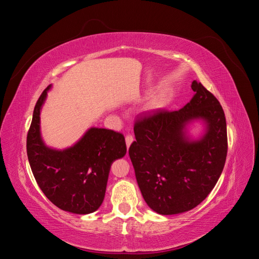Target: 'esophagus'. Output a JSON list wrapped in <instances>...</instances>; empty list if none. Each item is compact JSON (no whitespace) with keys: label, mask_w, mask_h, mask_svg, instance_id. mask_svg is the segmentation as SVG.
<instances>
[{"label":"esophagus","mask_w":259,"mask_h":259,"mask_svg":"<svg viewBox=\"0 0 259 259\" xmlns=\"http://www.w3.org/2000/svg\"><path fill=\"white\" fill-rule=\"evenodd\" d=\"M134 142V137H133L132 135H127L126 137H125V143H126V147L127 149L130 148V146L132 145V143Z\"/></svg>","instance_id":"esophagus-1"}]
</instances>
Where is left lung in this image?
Listing matches in <instances>:
<instances>
[{
    "label": "left lung",
    "instance_id": "obj_1",
    "mask_svg": "<svg viewBox=\"0 0 259 259\" xmlns=\"http://www.w3.org/2000/svg\"><path fill=\"white\" fill-rule=\"evenodd\" d=\"M194 95L178 111H156L134 126L136 140L128 149L137 184L152 210L161 215L194 208L213 190L225 166L228 143L223 108L200 82ZM201 119L206 132L191 140L186 126Z\"/></svg>",
    "mask_w": 259,
    "mask_h": 259
}]
</instances>
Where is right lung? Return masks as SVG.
<instances>
[{
	"label": "right lung",
	"mask_w": 259,
	"mask_h": 259,
	"mask_svg": "<svg viewBox=\"0 0 259 259\" xmlns=\"http://www.w3.org/2000/svg\"><path fill=\"white\" fill-rule=\"evenodd\" d=\"M36 101L27 136V154L38 187L53 204L73 214H90L104 201L113 161L126 154L121 133L91 127L72 147L57 150L41 136L40 114L48 92Z\"/></svg>",
	"instance_id": "1"
}]
</instances>
